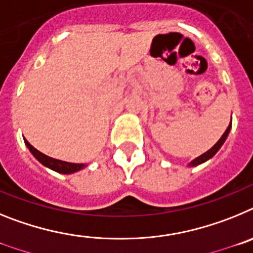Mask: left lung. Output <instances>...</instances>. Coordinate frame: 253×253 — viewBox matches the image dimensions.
Wrapping results in <instances>:
<instances>
[{"mask_svg": "<svg viewBox=\"0 0 253 253\" xmlns=\"http://www.w3.org/2000/svg\"><path fill=\"white\" fill-rule=\"evenodd\" d=\"M231 128H232V120H231V124L228 125L227 130H225L224 134H223L222 137H220V139H219L218 142H216L215 144H214V146L209 149V151H207V152H205V153H203L202 156H199L198 158H195V160H194V161H191V162L189 163V166L190 167L198 166V165H202V163L207 162L208 160H210V158L213 157L214 154H215L216 152H218L219 149H220V147L223 146V143L225 142V139H227V137H228V134H229V131H231Z\"/></svg>", "mask_w": 253, "mask_h": 253, "instance_id": "8db88e82", "label": "left lung"}]
</instances>
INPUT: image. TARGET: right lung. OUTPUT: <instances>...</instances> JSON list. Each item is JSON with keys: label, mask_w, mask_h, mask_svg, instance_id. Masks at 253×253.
<instances>
[{"label": "right lung", "mask_w": 253, "mask_h": 253, "mask_svg": "<svg viewBox=\"0 0 253 253\" xmlns=\"http://www.w3.org/2000/svg\"><path fill=\"white\" fill-rule=\"evenodd\" d=\"M25 140V144L26 147L29 148V151L31 152V154L39 161L42 165H44L45 167L48 169H53L55 172H59V173H64V175H68V173H73V172H77L80 169H82L84 167V163H71V162H64V161H60V160H55V158H51L49 156H45L44 153L38 151L37 148L31 146L30 143L28 142L26 139Z\"/></svg>", "instance_id": "1"}]
</instances>
